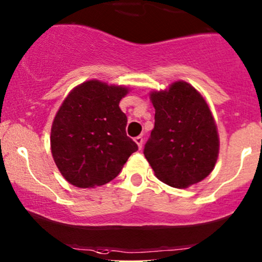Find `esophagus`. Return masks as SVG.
I'll return each mask as SVG.
<instances>
[{
    "label": "esophagus",
    "instance_id": "obj_1",
    "mask_svg": "<svg viewBox=\"0 0 262 262\" xmlns=\"http://www.w3.org/2000/svg\"><path fill=\"white\" fill-rule=\"evenodd\" d=\"M134 142L137 143L138 148L142 149V146H143V142H144V139H143V137H137V138H134Z\"/></svg>",
    "mask_w": 262,
    "mask_h": 262
}]
</instances>
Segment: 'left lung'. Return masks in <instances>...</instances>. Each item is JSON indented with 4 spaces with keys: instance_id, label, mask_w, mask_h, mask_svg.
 Wrapping results in <instances>:
<instances>
[{
    "instance_id": "obj_1",
    "label": "left lung",
    "mask_w": 262,
    "mask_h": 262,
    "mask_svg": "<svg viewBox=\"0 0 262 262\" xmlns=\"http://www.w3.org/2000/svg\"><path fill=\"white\" fill-rule=\"evenodd\" d=\"M155 123L144 155L160 182L178 189L205 179L219 157V134L208 103L191 84L177 80L150 92Z\"/></svg>"
}]
</instances>
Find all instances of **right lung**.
Masks as SVG:
<instances>
[{"mask_svg":"<svg viewBox=\"0 0 262 262\" xmlns=\"http://www.w3.org/2000/svg\"><path fill=\"white\" fill-rule=\"evenodd\" d=\"M125 85L91 79L63 100L51 128V150L66 180L94 188L113 180L138 145L126 137V116L119 108Z\"/></svg>","mask_w":262,"mask_h":262,"instance_id":"obj_1","label":"right lung"}]
</instances>
